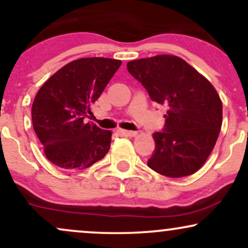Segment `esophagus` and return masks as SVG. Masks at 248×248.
I'll return each mask as SVG.
<instances>
[{"label":"esophagus","mask_w":248,"mask_h":248,"mask_svg":"<svg viewBox=\"0 0 248 248\" xmlns=\"http://www.w3.org/2000/svg\"><path fill=\"white\" fill-rule=\"evenodd\" d=\"M116 133H118L120 136H129V138H132V136L136 135V132H133V130L118 129V130H116Z\"/></svg>","instance_id":"obj_1"}]
</instances>
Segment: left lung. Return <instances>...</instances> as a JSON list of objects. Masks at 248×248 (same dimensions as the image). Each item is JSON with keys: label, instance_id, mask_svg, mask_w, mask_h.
I'll return each instance as SVG.
<instances>
[{"label": "left lung", "instance_id": "1", "mask_svg": "<svg viewBox=\"0 0 248 248\" xmlns=\"http://www.w3.org/2000/svg\"><path fill=\"white\" fill-rule=\"evenodd\" d=\"M127 70L154 102L167 107L163 129L154 133L155 150L148 167L173 178L198 171L211 154L223 122L217 91L176 56L138 59L128 62Z\"/></svg>", "mask_w": 248, "mask_h": 248}]
</instances>
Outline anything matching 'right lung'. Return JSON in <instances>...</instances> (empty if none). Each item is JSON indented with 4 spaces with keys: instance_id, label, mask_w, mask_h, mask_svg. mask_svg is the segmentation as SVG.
Wrapping results in <instances>:
<instances>
[{
    "instance_id": "obj_1",
    "label": "right lung",
    "mask_w": 248,
    "mask_h": 248,
    "mask_svg": "<svg viewBox=\"0 0 248 248\" xmlns=\"http://www.w3.org/2000/svg\"><path fill=\"white\" fill-rule=\"evenodd\" d=\"M121 61L80 58L57 71L39 88L32 104V126L45 156L62 169L82 170L101 160L112 133L84 119Z\"/></svg>"
}]
</instances>
